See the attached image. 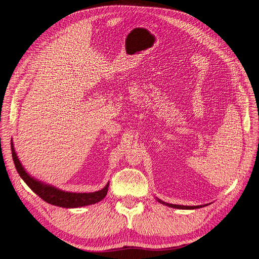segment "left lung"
I'll return each instance as SVG.
<instances>
[{
  "label": "left lung",
  "mask_w": 259,
  "mask_h": 259,
  "mask_svg": "<svg viewBox=\"0 0 259 259\" xmlns=\"http://www.w3.org/2000/svg\"><path fill=\"white\" fill-rule=\"evenodd\" d=\"M156 200H157L158 202H160V203L164 204V205H167V207L175 208V209H184V210L198 209V208H202V207H204V205H207V204H203V205H181V204H173V203H167V202H165V201L161 200V199H158V198H156Z\"/></svg>",
  "instance_id": "1"
}]
</instances>
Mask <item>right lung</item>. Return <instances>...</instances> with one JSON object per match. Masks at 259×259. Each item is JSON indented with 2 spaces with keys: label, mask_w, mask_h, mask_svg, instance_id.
<instances>
[{
  "label": "right lung",
  "mask_w": 259,
  "mask_h": 259,
  "mask_svg": "<svg viewBox=\"0 0 259 259\" xmlns=\"http://www.w3.org/2000/svg\"><path fill=\"white\" fill-rule=\"evenodd\" d=\"M11 148L13 161H14L19 176L22 177L26 185L46 202L62 208H79L99 202L107 195L109 183H107L103 189L94 191V193H71V191L61 190L52 185L39 181L26 171L16 154L13 141L11 142Z\"/></svg>",
  "instance_id": "obj_1"
}]
</instances>
